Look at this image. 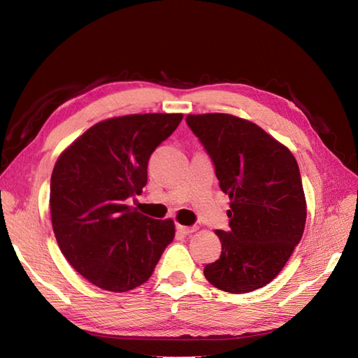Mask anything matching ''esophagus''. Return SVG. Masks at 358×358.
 <instances>
[{"instance_id":"1","label":"esophagus","mask_w":358,"mask_h":358,"mask_svg":"<svg viewBox=\"0 0 358 358\" xmlns=\"http://www.w3.org/2000/svg\"><path fill=\"white\" fill-rule=\"evenodd\" d=\"M176 230L180 233V234H183V236H187V234H191L192 231H194V227H185V225H176Z\"/></svg>"}]
</instances>
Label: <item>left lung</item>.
<instances>
[{
	"mask_svg": "<svg viewBox=\"0 0 358 358\" xmlns=\"http://www.w3.org/2000/svg\"><path fill=\"white\" fill-rule=\"evenodd\" d=\"M187 124L231 200L230 230H216L221 257L206 264L204 276L233 294L262 288L284 268L305 230L297 161L263 128L233 115H188Z\"/></svg>",
	"mask_w": 358,
	"mask_h": 358,
	"instance_id": "8db88e82",
	"label": "left lung"
}]
</instances>
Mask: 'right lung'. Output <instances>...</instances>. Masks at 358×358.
I'll return each mask as SVG.
<instances>
[{
    "mask_svg": "<svg viewBox=\"0 0 358 358\" xmlns=\"http://www.w3.org/2000/svg\"><path fill=\"white\" fill-rule=\"evenodd\" d=\"M146 113L95 124L58 158L50 178L52 227L61 252L91 284L124 292L145 284L175 222L129 208L148 183V161L182 121Z\"/></svg>",
    "mask_w": 358,
    "mask_h": 358,
    "instance_id": "obj_1",
    "label": "right lung"
}]
</instances>
